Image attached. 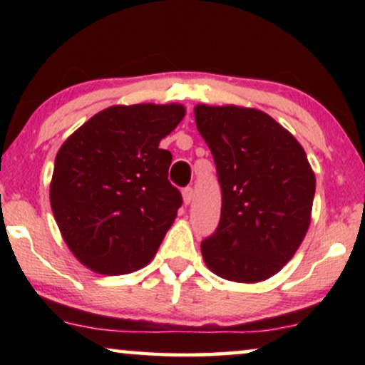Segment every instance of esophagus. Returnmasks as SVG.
Segmentation results:
<instances>
[{
	"mask_svg": "<svg viewBox=\"0 0 365 365\" xmlns=\"http://www.w3.org/2000/svg\"><path fill=\"white\" fill-rule=\"evenodd\" d=\"M192 197H194V189L191 186L184 187L182 189V201H184V204H186V206H189V204H191Z\"/></svg>",
	"mask_w": 365,
	"mask_h": 365,
	"instance_id": "1",
	"label": "esophagus"
}]
</instances>
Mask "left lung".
<instances>
[{
	"mask_svg": "<svg viewBox=\"0 0 365 365\" xmlns=\"http://www.w3.org/2000/svg\"><path fill=\"white\" fill-rule=\"evenodd\" d=\"M222 191L221 221L201 242L206 266L234 282L266 281L291 261L311 224L316 176L306 151L254 108H194Z\"/></svg>",
	"mask_w": 365,
	"mask_h": 365,
	"instance_id": "1",
	"label": "left lung"
}]
</instances>
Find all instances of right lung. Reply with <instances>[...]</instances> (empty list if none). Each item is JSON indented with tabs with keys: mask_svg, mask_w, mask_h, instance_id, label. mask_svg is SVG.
Here are the masks:
<instances>
[{
	"mask_svg": "<svg viewBox=\"0 0 365 365\" xmlns=\"http://www.w3.org/2000/svg\"><path fill=\"white\" fill-rule=\"evenodd\" d=\"M182 104L111 106L78 128L54 161L49 201L64 242L83 266L121 276L151 262L181 207L159 148Z\"/></svg>",
	"mask_w": 365,
	"mask_h": 365,
	"instance_id": "right-lung-1",
	"label": "right lung"
}]
</instances>
